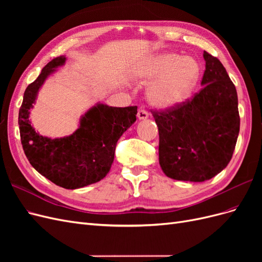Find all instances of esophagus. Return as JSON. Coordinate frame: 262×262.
<instances>
[{"instance_id":"obj_1","label":"esophagus","mask_w":262,"mask_h":262,"mask_svg":"<svg viewBox=\"0 0 262 262\" xmlns=\"http://www.w3.org/2000/svg\"><path fill=\"white\" fill-rule=\"evenodd\" d=\"M147 118H148V114L145 112L144 109L140 108L138 110V119H139V120H145V119H147Z\"/></svg>"}]
</instances>
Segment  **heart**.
<instances>
[{"mask_svg":"<svg viewBox=\"0 0 262 262\" xmlns=\"http://www.w3.org/2000/svg\"><path fill=\"white\" fill-rule=\"evenodd\" d=\"M199 63L178 53H163L150 59L137 73V80L148 86L146 98L160 110L176 108L191 96L200 80Z\"/></svg>","mask_w":262,"mask_h":262,"instance_id":"obj_1","label":"heart"}]
</instances>
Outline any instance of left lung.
<instances>
[{
    "label": "left lung",
    "instance_id": "1",
    "mask_svg": "<svg viewBox=\"0 0 262 262\" xmlns=\"http://www.w3.org/2000/svg\"><path fill=\"white\" fill-rule=\"evenodd\" d=\"M203 58L202 90L177 108L153 113L161 168L176 180L202 182L217 175L231 161L239 133L235 85L219 59L207 51Z\"/></svg>",
    "mask_w": 262,
    "mask_h": 262
}]
</instances>
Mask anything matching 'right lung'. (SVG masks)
Masks as SVG:
<instances>
[{
    "label": "right lung",
    "mask_w": 262,
    "mask_h": 262,
    "mask_svg": "<svg viewBox=\"0 0 262 262\" xmlns=\"http://www.w3.org/2000/svg\"><path fill=\"white\" fill-rule=\"evenodd\" d=\"M52 59L24 93L18 114L20 140L31 166L53 184L78 189L104 179L112 167L118 140L137 120L138 107H110L97 102L80 118L78 128L63 138L42 137L29 120L30 109L50 75L67 62Z\"/></svg>",
    "instance_id": "1"
}]
</instances>
